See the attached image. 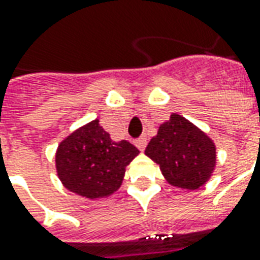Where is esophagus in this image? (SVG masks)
Here are the masks:
<instances>
[{
    "mask_svg": "<svg viewBox=\"0 0 260 260\" xmlns=\"http://www.w3.org/2000/svg\"><path fill=\"white\" fill-rule=\"evenodd\" d=\"M146 139L145 138H139V139H136L135 141V145H136V148L139 149V150H145V148H146Z\"/></svg>",
    "mask_w": 260,
    "mask_h": 260,
    "instance_id": "esophagus-1",
    "label": "esophagus"
}]
</instances>
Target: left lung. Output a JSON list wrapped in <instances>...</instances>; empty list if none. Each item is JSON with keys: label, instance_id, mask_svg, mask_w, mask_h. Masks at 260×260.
<instances>
[{"label": "left lung", "instance_id": "1", "mask_svg": "<svg viewBox=\"0 0 260 260\" xmlns=\"http://www.w3.org/2000/svg\"><path fill=\"white\" fill-rule=\"evenodd\" d=\"M172 186L196 190L206 183L215 166V146L186 118L172 114L145 149Z\"/></svg>", "mask_w": 260, "mask_h": 260}]
</instances>
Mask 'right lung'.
I'll list each match as a JSON object with an SVG mask.
<instances>
[{
  "label": "right lung",
  "instance_id": "add662e5",
  "mask_svg": "<svg viewBox=\"0 0 260 260\" xmlns=\"http://www.w3.org/2000/svg\"><path fill=\"white\" fill-rule=\"evenodd\" d=\"M138 153L128 141H112L99 119H94L59 145L56 169L70 191L87 199H101L119 188L125 168Z\"/></svg>",
  "mask_w": 260,
  "mask_h": 260
}]
</instances>
